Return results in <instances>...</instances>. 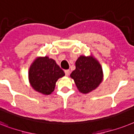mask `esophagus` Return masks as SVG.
<instances>
[{
	"label": "esophagus",
	"instance_id": "esophagus-1",
	"mask_svg": "<svg viewBox=\"0 0 134 134\" xmlns=\"http://www.w3.org/2000/svg\"><path fill=\"white\" fill-rule=\"evenodd\" d=\"M64 72H65V75H66V76H69L70 71V70H65Z\"/></svg>",
	"mask_w": 134,
	"mask_h": 134
}]
</instances>
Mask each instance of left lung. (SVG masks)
<instances>
[{
    "mask_svg": "<svg viewBox=\"0 0 134 134\" xmlns=\"http://www.w3.org/2000/svg\"><path fill=\"white\" fill-rule=\"evenodd\" d=\"M75 70L70 74V77L79 91L87 94L99 86L103 80V70L99 62L94 57L80 56L75 62Z\"/></svg>",
    "mask_w": 134,
    "mask_h": 134,
    "instance_id": "8db88e82",
    "label": "left lung"
}]
</instances>
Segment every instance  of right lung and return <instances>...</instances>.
<instances>
[{
    "mask_svg": "<svg viewBox=\"0 0 134 134\" xmlns=\"http://www.w3.org/2000/svg\"><path fill=\"white\" fill-rule=\"evenodd\" d=\"M65 75L55 61L48 57H38L32 63L29 71V79L32 88L43 94L54 91L57 79Z\"/></svg>",
    "mask_w": 134,
    "mask_h": 134,
    "instance_id": "right-lung-1",
    "label": "right lung"
}]
</instances>
